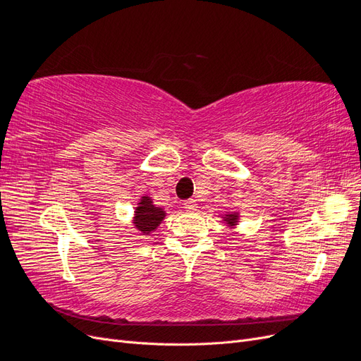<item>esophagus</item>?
I'll return each mask as SVG.
<instances>
[{"instance_id":"34e87169","label":"esophagus","mask_w":361,"mask_h":361,"mask_svg":"<svg viewBox=\"0 0 361 361\" xmlns=\"http://www.w3.org/2000/svg\"><path fill=\"white\" fill-rule=\"evenodd\" d=\"M183 206H185V209L191 212V211H195V209H197V202H195L194 199L185 200V202H183Z\"/></svg>"}]
</instances>
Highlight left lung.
I'll use <instances>...</instances> for the list:
<instances>
[{
	"label": "left lung",
	"mask_w": 361,
	"mask_h": 361,
	"mask_svg": "<svg viewBox=\"0 0 361 361\" xmlns=\"http://www.w3.org/2000/svg\"><path fill=\"white\" fill-rule=\"evenodd\" d=\"M224 221L228 224V226H235L236 221H238V214H228L224 216Z\"/></svg>",
	"instance_id": "8db88e82"
}]
</instances>
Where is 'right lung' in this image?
<instances>
[{"label": "right lung", "instance_id": "obj_1", "mask_svg": "<svg viewBox=\"0 0 361 361\" xmlns=\"http://www.w3.org/2000/svg\"><path fill=\"white\" fill-rule=\"evenodd\" d=\"M164 216H166V212H164L161 207L152 203L150 197L143 195L138 203V207L135 209L134 224L141 233H150L161 224Z\"/></svg>", "mask_w": 361, "mask_h": 361}]
</instances>
